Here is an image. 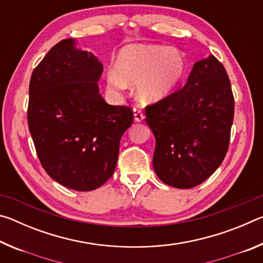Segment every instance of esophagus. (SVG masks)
Instances as JSON below:
<instances>
[{
    "label": "esophagus",
    "instance_id": "34e87169",
    "mask_svg": "<svg viewBox=\"0 0 263 263\" xmlns=\"http://www.w3.org/2000/svg\"><path fill=\"white\" fill-rule=\"evenodd\" d=\"M133 116H135V121L136 122H141L142 119H144V114H142V111L138 108L133 109Z\"/></svg>",
    "mask_w": 263,
    "mask_h": 263
}]
</instances>
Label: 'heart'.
Returning a JSON list of instances; mask_svg holds the SVG:
<instances>
[{
    "instance_id": "1",
    "label": "heart",
    "mask_w": 263,
    "mask_h": 263,
    "mask_svg": "<svg viewBox=\"0 0 263 263\" xmlns=\"http://www.w3.org/2000/svg\"><path fill=\"white\" fill-rule=\"evenodd\" d=\"M115 73L108 78L111 89L136 84L137 96L144 103L166 99L180 86L186 72V59L176 48L153 44H133L119 51Z\"/></svg>"
}]
</instances>
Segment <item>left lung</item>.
Here are the masks:
<instances>
[{
  "label": "left lung",
  "instance_id": "8db88e82",
  "mask_svg": "<svg viewBox=\"0 0 263 263\" xmlns=\"http://www.w3.org/2000/svg\"><path fill=\"white\" fill-rule=\"evenodd\" d=\"M145 114L159 179L179 189L201 184L229 149L234 97L224 66L213 55L195 62L185 86L146 106Z\"/></svg>",
  "mask_w": 263,
  "mask_h": 263
}]
</instances>
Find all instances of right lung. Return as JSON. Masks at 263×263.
I'll use <instances>...</instances> for the list:
<instances>
[{"label":"right lung","mask_w":263,"mask_h":263,"mask_svg":"<svg viewBox=\"0 0 263 263\" xmlns=\"http://www.w3.org/2000/svg\"><path fill=\"white\" fill-rule=\"evenodd\" d=\"M103 65L75 39L53 46L30 79L28 124L43 168L78 191L100 188L112 176L132 110L110 105L97 82Z\"/></svg>","instance_id":"right-lung-1"}]
</instances>
